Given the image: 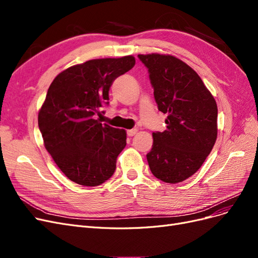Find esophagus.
<instances>
[{"label":"esophagus","instance_id":"1","mask_svg":"<svg viewBox=\"0 0 258 258\" xmlns=\"http://www.w3.org/2000/svg\"><path fill=\"white\" fill-rule=\"evenodd\" d=\"M138 132V129H130V130H127V135H128V137H132V136H135L136 134Z\"/></svg>","mask_w":258,"mask_h":258}]
</instances>
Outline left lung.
<instances>
[{"label":"left lung","instance_id":"8db88e82","mask_svg":"<svg viewBox=\"0 0 258 258\" xmlns=\"http://www.w3.org/2000/svg\"><path fill=\"white\" fill-rule=\"evenodd\" d=\"M148 69L158 110L167 129L153 132L146 155L152 173L162 182H183L199 170L217 138V105L196 71L171 54H139Z\"/></svg>","mask_w":258,"mask_h":258}]
</instances>
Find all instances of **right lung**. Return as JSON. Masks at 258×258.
Wrapping results in <instances>:
<instances>
[{"label": "right lung", "instance_id": "obj_1", "mask_svg": "<svg viewBox=\"0 0 258 258\" xmlns=\"http://www.w3.org/2000/svg\"><path fill=\"white\" fill-rule=\"evenodd\" d=\"M136 64L134 56L92 59L59 73L38 111L44 146L64 175L83 186L110 178L126 146V130L101 123L96 115L108 103L116 77Z\"/></svg>", "mask_w": 258, "mask_h": 258}]
</instances>
